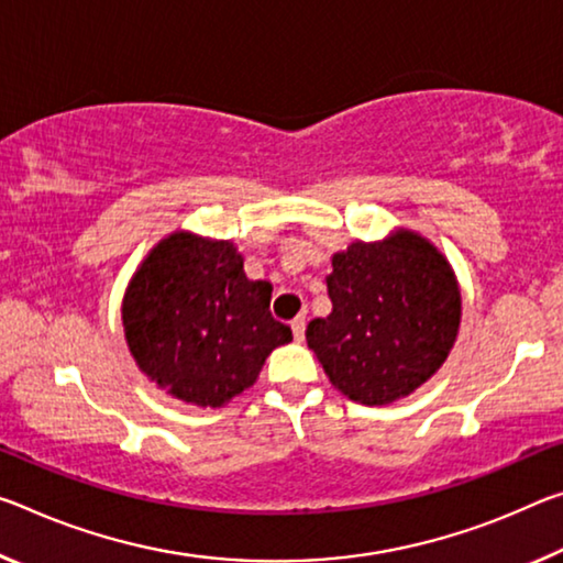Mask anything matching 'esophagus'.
Instances as JSON below:
<instances>
[{
	"mask_svg": "<svg viewBox=\"0 0 563 563\" xmlns=\"http://www.w3.org/2000/svg\"><path fill=\"white\" fill-rule=\"evenodd\" d=\"M290 328H292V338H296V341L300 343L302 338H306V318L298 316V318L290 323Z\"/></svg>",
	"mask_w": 563,
	"mask_h": 563,
	"instance_id": "1",
	"label": "esophagus"
}]
</instances>
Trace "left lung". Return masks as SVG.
Wrapping results in <instances>:
<instances>
[{"mask_svg":"<svg viewBox=\"0 0 563 563\" xmlns=\"http://www.w3.org/2000/svg\"><path fill=\"white\" fill-rule=\"evenodd\" d=\"M328 318L308 323V347L330 383L355 404L386 406L413 394L449 358L461 323L451 265L413 230L333 255Z\"/></svg>","mask_w":563,"mask_h":563,"instance_id":"1","label":"left lung"}]
</instances>
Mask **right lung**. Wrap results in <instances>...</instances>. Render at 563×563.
Masks as SVG:
<instances>
[{
    "mask_svg": "<svg viewBox=\"0 0 563 563\" xmlns=\"http://www.w3.org/2000/svg\"><path fill=\"white\" fill-rule=\"evenodd\" d=\"M273 285L247 280L230 240L167 235L132 275L122 325L140 371L173 398L220 408L261 376L292 341L271 316Z\"/></svg>",
    "mask_w": 563,
    "mask_h": 563,
    "instance_id": "obj_1",
    "label": "right lung"
}]
</instances>
